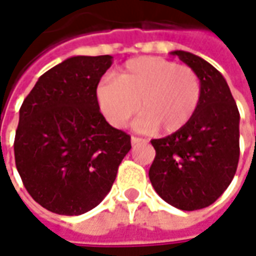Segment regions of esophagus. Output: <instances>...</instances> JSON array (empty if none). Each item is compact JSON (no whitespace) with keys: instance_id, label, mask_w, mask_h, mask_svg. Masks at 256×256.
<instances>
[{"instance_id":"34e87169","label":"esophagus","mask_w":256,"mask_h":256,"mask_svg":"<svg viewBox=\"0 0 256 256\" xmlns=\"http://www.w3.org/2000/svg\"><path fill=\"white\" fill-rule=\"evenodd\" d=\"M141 142H145L144 138H140V137H132V144L136 145V144H141Z\"/></svg>"}]
</instances>
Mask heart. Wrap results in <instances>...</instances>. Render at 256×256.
<instances>
[{
  "label": "heart",
  "instance_id": "obj_1",
  "mask_svg": "<svg viewBox=\"0 0 256 256\" xmlns=\"http://www.w3.org/2000/svg\"><path fill=\"white\" fill-rule=\"evenodd\" d=\"M100 111L114 128H124L138 112V128L166 134L186 128L202 101V80L188 66L163 58L128 60L115 78L97 84Z\"/></svg>",
  "mask_w": 256,
  "mask_h": 256
}]
</instances>
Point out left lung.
<instances>
[{"mask_svg":"<svg viewBox=\"0 0 256 256\" xmlns=\"http://www.w3.org/2000/svg\"><path fill=\"white\" fill-rule=\"evenodd\" d=\"M198 72L202 101L186 128L152 140L150 180L164 202L184 211L208 207L234 177L240 156V114L222 74L204 58L172 52Z\"/></svg>","mask_w":256,"mask_h":256,"instance_id":"left-lung-1","label":"left lung"}]
</instances>
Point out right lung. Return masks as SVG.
<instances>
[{"instance_id": "right-lung-1", "label": "right lung", "mask_w": 256, "mask_h": 256, "mask_svg": "<svg viewBox=\"0 0 256 256\" xmlns=\"http://www.w3.org/2000/svg\"><path fill=\"white\" fill-rule=\"evenodd\" d=\"M112 56H74L40 76L19 111L14 162L44 208L80 215L101 203L132 148L100 112L96 89Z\"/></svg>"}]
</instances>
